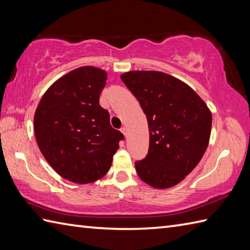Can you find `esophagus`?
<instances>
[{"label": "esophagus", "instance_id": "esophagus-1", "mask_svg": "<svg viewBox=\"0 0 250 250\" xmlns=\"http://www.w3.org/2000/svg\"><path fill=\"white\" fill-rule=\"evenodd\" d=\"M120 131L122 132V134H124L125 136H126V128H125V126H124V128H121Z\"/></svg>", "mask_w": 250, "mask_h": 250}]
</instances>
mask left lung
<instances>
[{"instance_id": "1", "label": "left lung", "mask_w": 250, "mask_h": 250, "mask_svg": "<svg viewBox=\"0 0 250 250\" xmlns=\"http://www.w3.org/2000/svg\"><path fill=\"white\" fill-rule=\"evenodd\" d=\"M139 100L149 129L147 156L135 162L143 182L166 189L198 166L208 146L211 113L193 89L168 74L132 71L121 75Z\"/></svg>"}]
</instances>
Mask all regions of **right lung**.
Returning <instances> with one entry per match:
<instances>
[{
    "instance_id": "add662e5",
    "label": "right lung",
    "mask_w": 250,
    "mask_h": 250,
    "mask_svg": "<svg viewBox=\"0 0 250 250\" xmlns=\"http://www.w3.org/2000/svg\"><path fill=\"white\" fill-rule=\"evenodd\" d=\"M107 73L82 66L58 79L45 92L34 115L37 145L55 171L70 182L89 184L108 172L120 131L99 104Z\"/></svg>"
}]
</instances>
